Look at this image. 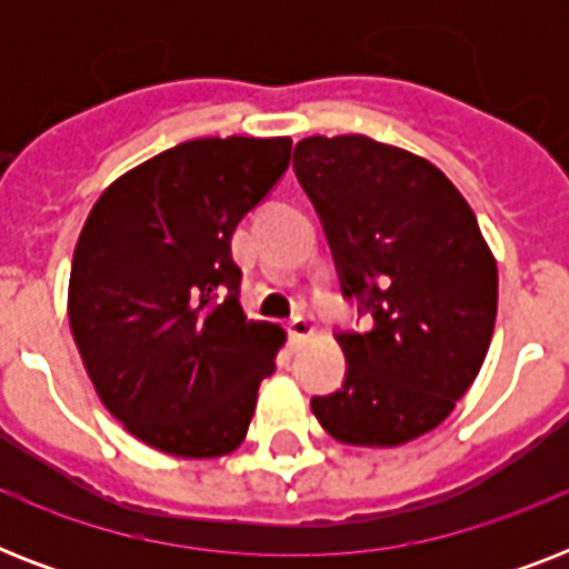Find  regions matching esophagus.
<instances>
[{"instance_id": "34e87169", "label": "esophagus", "mask_w": 569, "mask_h": 569, "mask_svg": "<svg viewBox=\"0 0 569 569\" xmlns=\"http://www.w3.org/2000/svg\"><path fill=\"white\" fill-rule=\"evenodd\" d=\"M312 330H316V325H312L310 316H292V319H289V337H292V342L310 339Z\"/></svg>"}]
</instances>
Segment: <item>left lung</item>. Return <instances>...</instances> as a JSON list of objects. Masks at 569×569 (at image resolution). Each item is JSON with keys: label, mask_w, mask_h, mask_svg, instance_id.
Listing matches in <instances>:
<instances>
[{"label": "left lung", "mask_w": 569, "mask_h": 569, "mask_svg": "<svg viewBox=\"0 0 569 569\" xmlns=\"http://www.w3.org/2000/svg\"><path fill=\"white\" fill-rule=\"evenodd\" d=\"M295 171L319 209L342 289L372 310L342 333L348 372L312 398L321 428L348 446L392 449L433 431L472 387L493 339L499 271L446 173L369 136H310Z\"/></svg>", "instance_id": "obj_1"}]
</instances>
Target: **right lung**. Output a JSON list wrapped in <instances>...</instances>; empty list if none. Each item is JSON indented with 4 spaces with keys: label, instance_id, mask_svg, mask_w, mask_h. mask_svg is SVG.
Masks as SVG:
<instances>
[{
    "label": "right lung",
    "instance_id": "obj_1",
    "mask_svg": "<svg viewBox=\"0 0 569 569\" xmlns=\"http://www.w3.org/2000/svg\"><path fill=\"white\" fill-rule=\"evenodd\" d=\"M292 138H194L102 191L73 250L67 316L97 396L173 458L241 446L286 330L241 310L230 239Z\"/></svg>",
    "mask_w": 569,
    "mask_h": 569
}]
</instances>
